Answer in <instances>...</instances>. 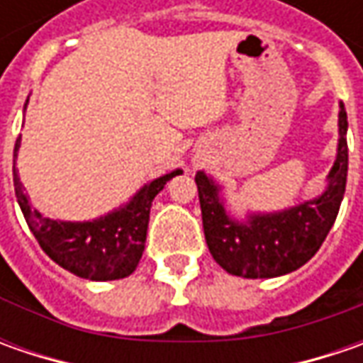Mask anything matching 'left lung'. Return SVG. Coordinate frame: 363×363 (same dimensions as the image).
I'll return each mask as SVG.
<instances>
[{"label":"left lung","mask_w":363,"mask_h":363,"mask_svg":"<svg viewBox=\"0 0 363 363\" xmlns=\"http://www.w3.org/2000/svg\"><path fill=\"white\" fill-rule=\"evenodd\" d=\"M337 155L321 196L279 212H246L242 220L226 210L222 186L196 174L202 222L210 255L230 274L272 279L297 271L315 257L331 230L347 182V113L340 103Z\"/></svg>","instance_id":"left-lung-1"}]
</instances>
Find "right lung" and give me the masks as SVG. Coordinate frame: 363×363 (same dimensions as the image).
Instances as JSON below:
<instances>
[{
	"instance_id": "add662e5",
	"label": "right lung",
	"mask_w": 363,
	"mask_h": 363,
	"mask_svg": "<svg viewBox=\"0 0 363 363\" xmlns=\"http://www.w3.org/2000/svg\"><path fill=\"white\" fill-rule=\"evenodd\" d=\"M26 106L28 103L23 105V111ZM20 143L21 137H18L13 157H18ZM179 174L182 169H174L169 174L155 177L139 189L127 203L115 208L105 216L84 222H66L42 216L35 208H32L30 198L23 194V186L16 167L13 188L30 230L42 250L56 264L80 279L117 281L129 277L137 269L145 250L151 202L163 186Z\"/></svg>"
}]
</instances>
